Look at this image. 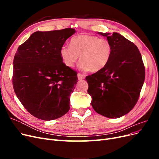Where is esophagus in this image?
Masks as SVG:
<instances>
[{"instance_id":"1","label":"esophagus","mask_w":159,"mask_h":159,"mask_svg":"<svg viewBox=\"0 0 159 159\" xmlns=\"http://www.w3.org/2000/svg\"><path fill=\"white\" fill-rule=\"evenodd\" d=\"M85 78V75L84 74H80V73L78 74V78L79 80H84Z\"/></svg>"}]
</instances>
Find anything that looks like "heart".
<instances>
[{"label": "heart", "mask_w": 159, "mask_h": 159, "mask_svg": "<svg viewBox=\"0 0 159 159\" xmlns=\"http://www.w3.org/2000/svg\"><path fill=\"white\" fill-rule=\"evenodd\" d=\"M113 46L107 39L83 34L72 38L70 46H61L60 55L68 68L74 67L80 56V68L97 72L107 65L112 56Z\"/></svg>", "instance_id": "heart-1"}]
</instances>
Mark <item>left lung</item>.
<instances>
[{"label": "left lung", "mask_w": 159, "mask_h": 159, "mask_svg": "<svg viewBox=\"0 0 159 159\" xmlns=\"http://www.w3.org/2000/svg\"><path fill=\"white\" fill-rule=\"evenodd\" d=\"M113 46L112 56L103 69L85 78L91 105L108 118L122 117L136 105L145 78L142 56L134 43L117 32H98Z\"/></svg>", "instance_id": "left-lung-1"}]
</instances>
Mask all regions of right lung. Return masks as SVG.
Instances as JSON below:
<instances>
[{
  "mask_svg": "<svg viewBox=\"0 0 159 159\" xmlns=\"http://www.w3.org/2000/svg\"><path fill=\"white\" fill-rule=\"evenodd\" d=\"M75 32L74 28L34 32L18 48L13 61L12 84L27 111L45 121L68 111L77 72L62 61L60 50Z\"/></svg>",
  "mask_w": 159,
  "mask_h": 159,
  "instance_id": "obj_1",
  "label": "right lung"
}]
</instances>
